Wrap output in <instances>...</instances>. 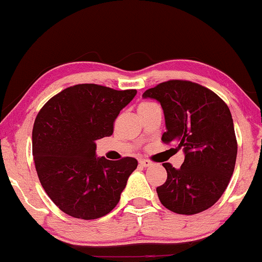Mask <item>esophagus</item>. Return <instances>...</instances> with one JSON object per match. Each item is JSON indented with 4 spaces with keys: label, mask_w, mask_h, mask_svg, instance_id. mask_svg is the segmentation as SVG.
Masks as SVG:
<instances>
[{
    "label": "esophagus",
    "mask_w": 262,
    "mask_h": 262,
    "mask_svg": "<svg viewBox=\"0 0 262 262\" xmlns=\"http://www.w3.org/2000/svg\"><path fill=\"white\" fill-rule=\"evenodd\" d=\"M139 165H140V166H143V167H149V166H151L152 162L148 160V159H140Z\"/></svg>",
    "instance_id": "34e87169"
}]
</instances>
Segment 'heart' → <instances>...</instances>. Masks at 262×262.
<instances>
[{
	"mask_svg": "<svg viewBox=\"0 0 262 262\" xmlns=\"http://www.w3.org/2000/svg\"><path fill=\"white\" fill-rule=\"evenodd\" d=\"M150 104H152L151 102H148V101H144V102H141V103L139 104V110H143V108H146V107H149Z\"/></svg>",
	"mask_w": 262,
	"mask_h": 262,
	"instance_id": "obj_1",
	"label": "heart"
}]
</instances>
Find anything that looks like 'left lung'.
Instances as JSON below:
<instances>
[{"label": "left lung", "mask_w": 262, "mask_h": 262, "mask_svg": "<svg viewBox=\"0 0 262 262\" xmlns=\"http://www.w3.org/2000/svg\"><path fill=\"white\" fill-rule=\"evenodd\" d=\"M160 102L166 132L164 143L183 149L180 169L164 162L167 179L156 188L162 206L177 214H197L224 193L236 161L233 118L225 102L207 87L170 80L143 93Z\"/></svg>", "instance_id": "1"}]
</instances>
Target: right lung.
Instances as JSON below:
<instances>
[{
  "label": "right lung",
  "instance_id": "1",
  "mask_svg": "<svg viewBox=\"0 0 262 262\" xmlns=\"http://www.w3.org/2000/svg\"><path fill=\"white\" fill-rule=\"evenodd\" d=\"M135 95L137 90L80 83L39 111L32 135L35 170L44 191L66 214L97 219L121 200L138 161L97 158L95 141L113 134L114 121Z\"/></svg>",
  "mask_w": 262,
  "mask_h": 262
}]
</instances>
